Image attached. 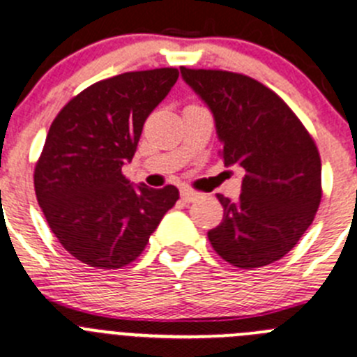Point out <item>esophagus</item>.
<instances>
[{
    "mask_svg": "<svg viewBox=\"0 0 357 357\" xmlns=\"http://www.w3.org/2000/svg\"><path fill=\"white\" fill-rule=\"evenodd\" d=\"M198 192L196 191H192V189H189V188H182L181 189V198L184 199V202H188V203H191V202H195L196 198H198Z\"/></svg>",
    "mask_w": 357,
    "mask_h": 357,
    "instance_id": "1",
    "label": "esophagus"
}]
</instances>
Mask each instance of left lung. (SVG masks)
I'll use <instances>...</instances> for the list:
<instances>
[{
    "mask_svg": "<svg viewBox=\"0 0 357 357\" xmlns=\"http://www.w3.org/2000/svg\"><path fill=\"white\" fill-rule=\"evenodd\" d=\"M184 82L210 108L226 166L245 169L242 195H217L222 222L208 231L213 250L238 268L286 256L321 203V158L294 112L247 75L181 68Z\"/></svg>",
    "mask_w": 357,
    "mask_h": 357,
    "instance_id": "8db88e82",
    "label": "left lung"
}]
</instances>
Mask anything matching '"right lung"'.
Instances as JSON below:
<instances>
[{
	"label": "right lung",
	"mask_w": 357,
	"mask_h": 357,
	"mask_svg": "<svg viewBox=\"0 0 357 357\" xmlns=\"http://www.w3.org/2000/svg\"><path fill=\"white\" fill-rule=\"evenodd\" d=\"M178 79L176 68L128 71L77 94L57 114L35 168L38 205L61 245L103 270L144 252L178 189L133 185V159L145 119Z\"/></svg>",
	"instance_id": "right-lung-1"
}]
</instances>
